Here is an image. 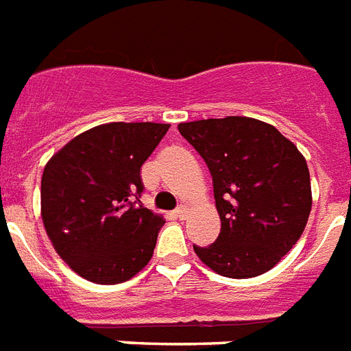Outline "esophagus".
I'll return each instance as SVG.
<instances>
[{"instance_id":"esophagus-1","label":"esophagus","mask_w":351,"mask_h":351,"mask_svg":"<svg viewBox=\"0 0 351 351\" xmlns=\"http://www.w3.org/2000/svg\"><path fill=\"white\" fill-rule=\"evenodd\" d=\"M175 216L178 217V219H185V217H187V207L180 205V207L175 210Z\"/></svg>"}]
</instances>
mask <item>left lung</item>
Listing matches in <instances>:
<instances>
[{
	"mask_svg": "<svg viewBox=\"0 0 351 351\" xmlns=\"http://www.w3.org/2000/svg\"><path fill=\"white\" fill-rule=\"evenodd\" d=\"M214 184L221 232L194 246L203 264L228 278L269 271L302 237L312 207L311 176L298 148L273 125L228 116L178 125Z\"/></svg>",
	"mask_w": 351,
	"mask_h": 351,
	"instance_id": "obj_1",
	"label": "left lung"
}]
</instances>
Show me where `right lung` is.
<instances>
[{"instance_id": "add662e5", "label": "right lung", "mask_w": 351, "mask_h": 351, "mask_svg": "<svg viewBox=\"0 0 351 351\" xmlns=\"http://www.w3.org/2000/svg\"><path fill=\"white\" fill-rule=\"evenodd\" d=\"M167 130L160 123L94 126L44 167V228L62 261L85 280L121 284L153 257L166 221L141 205V167Z\"/></svg>"}]
</instances>
